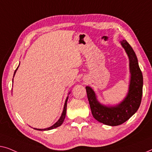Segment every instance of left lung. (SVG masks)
I'll list each match as a JSON object with an SVG mask.
<instances>
[{"instance_id": "8db88e82", "label": "left lung", "mask_w": 152, "mask_h": 152, "mask_svg": "<svg viewBox=\"0 0 152 152\" xmlns=\"http://www.w3.org/2000/svg\"><path fill=\"white\" fill-rule=\"evenodd\" d=\"M120 42L127 54L129 62L130 80L125 98L118 104L105 105L98 101L95 91L91 87H85L94 118L109 126L120 125L131 118L139 108L142 95L143 78L136 55L125 40Z\"/></svg>"}]
</instances>
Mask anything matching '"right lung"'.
Segmentation results:
<instances>
[{
  "label": "right lung",
  "instance_id": "right-lung-1",
  "mask_svg": "<svg viewBox=\"0 0 152 152\" xmlns=\"http://www.w3.org/2000/svg\"><path fill=\"white\" fill-rule=\"evenodd\" d=\"M19 65H20V64H19ZM18 67H19V65H18ZM18 67H17V69L16 70H15L14 74V77L15 76V74H16L17 69H18ZM13 80H14V79L12 80V82H13ZM69 94H70V91L69 93H68V95H69ZM68 97H69V96H67V97L66 98L65 104H64V107H63V112H62V114H61V117H60V118L58 120V121L56 122V123H55L54 125H53L52 126H51V127L45 128V129H37V128H34V129H36V130H39V131H48V130L53 129H54V128H56L58 127H59V126H61L62 124H63L64 120H65V116H66V111H67V100H68Z\"/></svg>",
  "mask_w": 152,
  "mask_h": 152
}]
</instances>
